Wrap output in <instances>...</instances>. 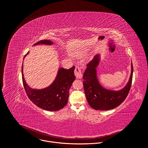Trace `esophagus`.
<instances>
[{
    "instance_id": "34e87169",
    "label": "esophagus",
    "mask_w": 148,
    "mask_h": 148,
    "mask_svg": "<svg viewBox=\"0 0 148 148\" xmlns=\"http://www.w3.org/2000/svg\"><path fill=\"white\" fill-rule=\"evenodd\" d=\"M74 74L75 75V77L77 78H81L82 77V73H81V68L77 66L75 67V70H74Z\"/></svg>"
}]
</instances>
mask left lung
Instances as JSON below:
<instances>
[{
	"label": "left lung",
	"mask_w": 148,
	"mask_h": 148,
	"mask_svg": "<svg viewBox=\"0 0 148 148\" xmlns=\"http://www.w3.org/2000/svg\"><path fill=\"white\" fill-rule=\"evenodd\" d=\"M99 62V55L97 54L87 64V69L82 77L84 90L87 100L92 108L107 111L118 107L128 96L132 84L133 66L132 63L131 76L126 86L121 90L112 91L103 88L98 82L96 68Z\"/></svg>",
	"instance_id": "1"
}]
</instances>
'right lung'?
Here are the masks:
<instances>
[{
  "instance_id": "1",
  "label": "right lung",
  "mask_w": 148,
  "mask_h": 148,
  "mask_svg": "<svg viewBox=\"0 0 148 148\" xmlns=\"http://www.w3.org/2000/svg\"><path fill=\"white\" fill-rule=\"evenodd\" d=\"M40 44L51 45L53 42L49 40H44L37 42L34 45ZM28 54L29 52L25 57ZM74 66L69 70L60 69L55 80L49 87L42 90H36L32 89L27 85L23 77L22 65V81L27 97L36 106L43 110L56 111L63 108L67 103L69 89L75 78L74 74Z\"/></svg>"
}]
</instances>
